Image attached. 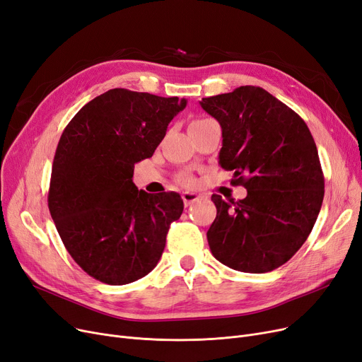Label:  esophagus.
<instances>
[{
    "label": "esophagus",
    "instance_id": "obj_1",
    "mask_svg": "<svg viewBox=\"0 0 362 362\" xmlns=\"http://www.w3.org/2000/svg\"><path fill=\"white\" fill-rule=\"evenodd\" d=\"M182 198H183V202H185L186 207L192 206V204H195V202H198L201 199V197L198 194H195V192H183Z\"/></svg>",
    "mask_w": 362,
    "mask_h": 362
}]
</instances>
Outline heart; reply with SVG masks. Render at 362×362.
I'll use <instances>...</instances> for the list:
<instances>
[{
	"mask_svg": "<svg viewBox=\"0 0 362 362\" xmlns=\"http://www.w3.org/2000/svg\"><path fill=\"white\" fill-rule=\"evenodd\" d=\"M204 119H207V118H202V119H195V121H192V122H199V121H204ZM180 182L182 183H185V185H191L192 183V177H189V176H180Z\"/></svg>",
	"mask_w": 362,
	"mask_h": 362,
	"instance_id": "b5f03b06",
	"label": "heart"
}]
</instances>
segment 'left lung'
Masks as SVG:
<instances>
[{
    "mask_svg": "<svg viewBox=\"0 0 362 362\" xmlns=\"http://www.w3.org/2000/svg\"><path fill=\"white\" fill-rule=\"evenodd\" d=\"M199 105L222 127L220 167L247 189L240 201L211 195V253L235 271H274L303 245L322 206L315 140L293 109L260 87L243 86Z\"/></svg>",
    "mask_w": 362,
    "mask_h": 362,
    "instance_id": "8db88e82",
    "label": "left lung"
}]
</instances>
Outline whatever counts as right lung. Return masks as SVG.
<instances>
[{"mask_svg": "<svg viewBox=\"0 0 362 362\" xmlns=\"http://www.w3.org/2000/svg\"><path fill=\"white\" fill-rule=\"evenodd\" d=\"M185 106L186 99L112 88L84 105L62 133L49 210L68 253L94 279L130 284L158 263L183 201L176 192L139 191L133 171Z\"/></svg>", "mask_w": 362, "mask_h": 362, "instance_id": "add662e5", "label": "right lung"}]
</instances>
